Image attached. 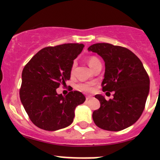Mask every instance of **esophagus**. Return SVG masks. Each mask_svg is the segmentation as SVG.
I'll use <instances>...</instances> for the list:
<instances>
[{"mask_svg":"<svg viewBox=\"0 0 160 160\" xmlns=\"http://www.w3.org/2000/svg\"><path fill=\"white\" fill-rule=\"evenodd\" d=\"M92 98H93V96H91V95H89V96H87L86 97V99L88 100H90V99H92Z\"/></svg>","mask_w":160,"mask_h":160,"instance_id":"esophagus-1","label":"esophagus"}]
</instances>
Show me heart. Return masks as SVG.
Instances as JSON below:
<instances>
[{"label": "heart", "mask_w": 160, "mask_h": 160, "mask_svg": "<svg viewBox=\"0 0 160 160\" xmlns=\"http://www.w3.org/2000/svg\"><path fill=\"white\" fill-rule=\"evenodd\" d=\"M98 62H100L99 59L98 58L94 57V56H91L88 59V64L90 67V68H93V67L95 66V64L98 63ZM76 67V63H72V67H71V70H70V74L72 75L74 72V69H75ZM93 83H80V84L78 85V88L80 90H83V91L86 92H90L92 90H93Z\"/></svg>", "instance_id": "heart-1"}]
</instances>
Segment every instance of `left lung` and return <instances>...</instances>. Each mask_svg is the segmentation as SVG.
Wrapping results in <instances>:
<instances>
[{"instance_id": "1", "label": "left lung", "mask_w": 160, "mask_h": 160, "mask_svg": "<svg viewBox=\"0 0 160 160\" xmlns=\"http://www.w3.org/2000/svg\"><path fill=\"white\" fill-rule=\"evenodd\" d=\"M88 51L104 61L103 91L114 93L109 101L101 94L95 96L101 104L92 115L95 125L112 132L128 128L142 114L149 93V77L142 62L129 49L109 43H96Z\"/></svg>"}]
</instances>
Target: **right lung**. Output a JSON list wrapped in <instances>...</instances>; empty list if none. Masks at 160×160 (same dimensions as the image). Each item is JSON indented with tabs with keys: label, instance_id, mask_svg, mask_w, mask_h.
<instances>
[{
	"label": "right lung",
	"instance_id": "right-lung-1",
	"mask_svg": "<svg viewBox=\"0 0 160 160\" xmlns=\"http://www.w3.org/2000/svg\"><path fill=\"white\" fill-rule=\"evenodd\" d=\"M84 45L68 43L38 51L24 67L20 99L32 123L46 131H56L73 122L76 108L86 98L79 91L67 96L56 89L70 79L73 60Z\"/></svg>",
	"mask_w": 160,
	"mask_h": 160
}]
</instances>
